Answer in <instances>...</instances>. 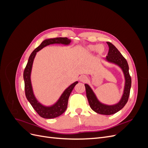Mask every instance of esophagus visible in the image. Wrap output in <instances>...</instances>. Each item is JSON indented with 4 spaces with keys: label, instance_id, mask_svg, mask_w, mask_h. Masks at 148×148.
Listing matches in <instances>:
<instances>
[{
    "label": "esophagus",
    "instance_id": "34e87169",
    "mask_svg": "<svg viewBox=\"0 0 148 148\" xmlns=\"http://www.w3.org/2000/svg\"><path fill=\"white\" fill-rule=\"evenodd\" d=\"M79 79L81 82H85L86 80V77L85 76H82V77H80Z\"/></svg>",
    "mask_w": 148,
    "mask_h": 148
}]
</instances>
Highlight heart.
<instances>
[{
	"label": "heart",
	"instance_id": "b5f03b06",
	"mask_svg": "<svg viewBox=\"0 0 148 148\" xmlns=\"http://www.w3.org/2000/svg\"><path fill=\"white\" fill-rule=\"evenodd\" d=\"M88 49L90 51H93L96 49V51L99 54H102V53L105 52V48L102 45H99L98 46L96 45H89L88 46Z\"/></svg>",
	"mask_w": 148,
	"mask_h": 148
}]
</instances>
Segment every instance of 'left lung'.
I'll return each instance as SVG.
<instances>
[{"label":"left lung","instance_id":"1","mask_svg":"<svg viewBox=\"0 0 148 148\" xmlns=\"http://www.w3.org/2000/svg\"><path fill=\"white\" fill-rule=\"evenodd\" d=\"M107 43L109 46V50L108 54L106 56V60L120 66L123 70L124 73L125 77V86L122 99L120 100L117 104L114 106L104 105L101 104L97 99L92 89L87 84H85L84 86L85 88H86V96L91 108L97 114L103 115H112L117 112L127 104L129 98L130 92L132 79L129 73V67L127 60L125 59L124 57L121 54V53L119 51L118 49L112 44L109 42H107Z\"/></svg>","mask_w":148,"mask_h":148}]
</instances>
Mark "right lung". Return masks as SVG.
Masks as SVG:
<instances>
[{
    "mask_svg": "<svg viewBox=\"0 0 148 148\" xmlns=\"http://www.w3.org/2000/svg\"><path fill=\"white\" fill-rule=\"evenodd\" d=\"M71 42L70 39H69L67 38H56L53 39H46L40 44V45L36 48L33 52L31 53L29 57L27 65H26L24 72H23V78L25 81V95L28 101L29 102L31 105L32 106L33 109L38 114L39 116L44 119H53L57 117H59L62 115L66 110L68 105L69 98L70 94L73 89L75 85L78 82H76L72 84L65 89V91L62 94L59 100L57 101L56 104L51 107H45L40 104L33 95L32 86H31L30 75L32 65L33 63V60L34 57L36 54V52L39 50H41L44 47L47 46L48 45L52 44H69Z\"/></svg>",
    "mask_w": 148,
    "mask_h": 148,
    "instance_id": "1",
    "label": "right lung"
}]
</instances>
